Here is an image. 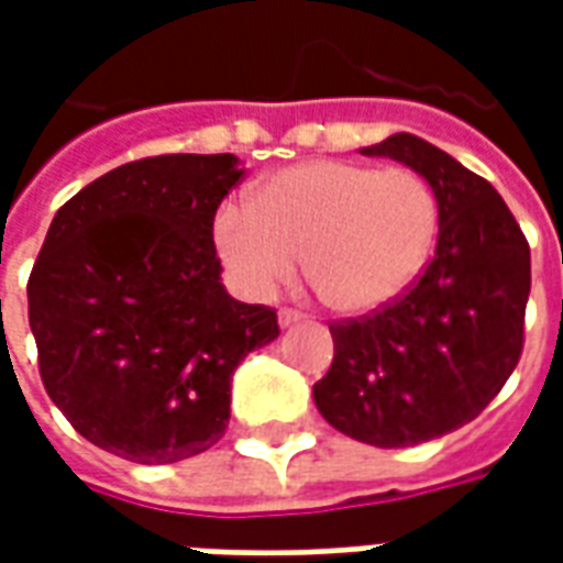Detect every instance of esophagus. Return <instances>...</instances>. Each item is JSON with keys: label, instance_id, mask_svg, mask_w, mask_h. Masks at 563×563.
Here are the masks:
<instances>
[{"label": "esophagus", "instance_id": "esophagus-1", "mask_svg": "<svg viewBox=\"0 0 563 563\" xmlns=\"http://www.w3.org/2000/svg\"><path fill=\"white\" fill-rule=\"evenodd\" d=\"M305 313H298V310H280L277 313V322H280V329H292L298 322H305Z\"/></svg>", "mask_w": 563, "mask_h": 563}]
</instances>
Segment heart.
I'll return each instance as SVG.
<instances>
[{"instance_id": "1", "label": "heart", "mask_w": 563, "mask_h": 563, "mask_svg": "<svg viewBox=\"0 0 563 563\" xmlns=\"http://www.w3.org/2000/svg\"><path fill=\"white\" fill-rule=\"evenodd\" d=\"M437 196L422 174L317 159L271 174L250 210L225 205L213 244L238 286L271 298L301 268L334 310L377 313L422 274L437 234Z\"/></svg>"}]
</instances>
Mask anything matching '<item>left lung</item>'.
<instances>
[{"label": "left lung", "instance_id": "obj_1", "mask_svg": "<svg viewBox=\"0 0 563 563\" xmlns=\"http://www.w3.org/2000/svg\"><path fill=\"white\" fill-rule=\"evenodd\" d=\"M362 153L431 184L437 250L395 305L329 325L334 362L313 401L341 434L404 449L467 424L504 389L525 343L531 250L495 186L434 144L398 132Z\"/></svg>", "mask_w": 563, "mask_h": 563}]
</instances>
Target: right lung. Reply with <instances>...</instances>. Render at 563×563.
Masks as SVG:
<instances>
[{
    "mask_svg": "<svg viewBox=\"0 0 563 563\" xmlns=\"http://www.w3.org/2000/svg\"><path fill=\"white\" fill-rule=\"evenodd\" d=\"M232 153L126 162L56 210L30 274V329L51 401L80 437L174 464L229 424L232 377L277 341L271 307L222 286L213 217L241 180Z\"/></svg>",
    "mask_w": 563,
    "mask_h": 563,
    "instance_id": "obj_1",
    "label": "right lung"
}]
</instances>
